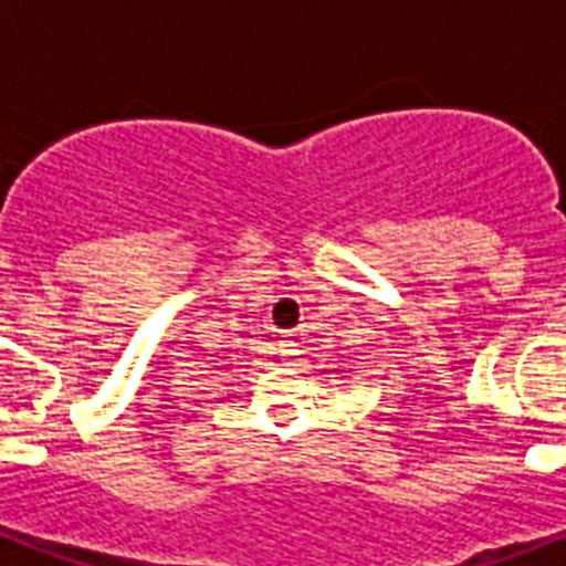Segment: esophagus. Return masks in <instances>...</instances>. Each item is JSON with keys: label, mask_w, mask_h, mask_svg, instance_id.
I'll return each instance as SVG.
<instances>
[{"label": "esophagus", "mask_w": 566, "mask_h": 566, "mask_svg": "<svg viewBox=\"0 0 566 566\" xmlns=\"http://www.w3.org/2000/svg\"><path fill=\"white\" fill-rule=\"evenodd\" d=\"M279 353H282L284 358H291V355H296V344H293V340H279Z\"/></svg>", "instance_id": "esophagus-1"}]
</instances>
